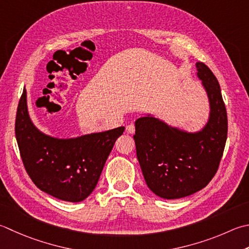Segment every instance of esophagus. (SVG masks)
Listing matches in <instances>:
<instances>
[{"mask_svg": "<svg viewBox=\"0 0 249 249\" xmlns=\"http://www.w3.org/2000/svg\"><path fill=\"white\" fill-rule=\"evenodd\" d=\"M126 133L134 134L135 133V125L134 124H128L127 126H126Z\"/></svg>", "mask_w": 249, "mask_h": 249, "instance_id": "esophagus-1", "label": "esophagus"}]
</instances>
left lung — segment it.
Listing matches in <instances>:
<instances>
[{"label": "left lung", "instance_id": "obj_1", "mask_svg": "<svg viewBox=\"0 0 249 249\" xmlns=\"http://www.w3.org/2000/svg\"><path fill=\"white\" fill-rule=\"evenodd\" d=\"M196 70L211 104L203 130L186 133L153 116L135 122L134 139L144 180L163 198H181L205 188L216 175L225 150L228 116L220 86L205 63L197 62Z\"/></svg>", "mask_w": 249, "mask_h": 249}]
</instances>
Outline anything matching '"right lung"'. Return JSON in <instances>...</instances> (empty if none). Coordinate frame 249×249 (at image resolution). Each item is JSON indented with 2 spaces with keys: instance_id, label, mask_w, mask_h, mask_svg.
I'll return each instance as SVG.
<instances>
[{
  "instance_id": "add662e5",
  "label": "right lung",
  "mask_w": 249,
  "mask_h": 249,
  "mask_svg": "<svg viewBox=\"0 0 249 249\" xmlns=\"http://www.w3.org/2000/svg\"><path fill=\"white\" fill-rule=\"evenodd\" d=\"M121 127L57 139L34 127L27 109V91L19 100L15 134L23 166L33 183L50 196L67 202H81L94 191Z\"/></svg>"
}]
</instances>
